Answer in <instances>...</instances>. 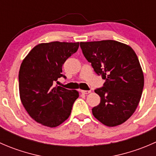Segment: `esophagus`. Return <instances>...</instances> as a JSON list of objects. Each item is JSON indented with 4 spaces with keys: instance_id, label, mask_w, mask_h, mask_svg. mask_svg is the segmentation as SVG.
<instances>
[{
    "instance_id": "obj_1",
    "label": "esophagus",
    "mask_w": 156,
    "mask_h": 156,
    "mask_svg": "<svg viewBox=\"0 0 156 156\" xmlns=\"http://www.w3.org/2000/svg\"><path fill=\"white\" fill-rule=\"evenodd\" d=\"M81 92L83 94H88L91 92V90H81Z\"/></svg>"
}]
</instances>
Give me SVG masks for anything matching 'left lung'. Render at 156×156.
<instances>
[{
  "mask_svg": "<svg viewBox=\"0 0 156 156\" xmlns=\"http://www.w3.org/2000/svg\"><path fill=\"white\" fill-rule=\"evenodd\" d=\"M94 72L106 80L95 90L100 103L92 108L103 125L114 127L126 122L140 100L144 77L137 56L128 45L113 40L80 43Z\"/></svg>",
  "mask_w": 156,
  "mask_h": 156,
  "instance_id": "8db88e82",
  "label": "left lung"
}]
</instances>
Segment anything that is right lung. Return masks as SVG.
<instances>
[{"label":"right lung","mask_w":156,"mask_h":156,"mask_svg":"<svg viewBox=\"0 0 156 156\" xmlns=\"http://www.w3.org/2000/svg\"><path fill=\"white\" fill-rule=\"evenodd\" d=\"M79 42L53 41L39 44L23 59L19 72L20 100L29 115L37 123L55 127L69 117L79 93L58 85L62 67L78 50Z\"/></svg>","instance_id":"1"}]
</instances>
